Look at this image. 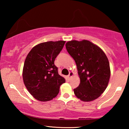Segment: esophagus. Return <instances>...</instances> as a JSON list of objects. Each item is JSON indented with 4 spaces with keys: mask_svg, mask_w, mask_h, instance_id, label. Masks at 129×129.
<instances>
[{
    "mask_svg": "<svg viewBox=\"0 0 129 129\" xmlns=\"http://www.w3.org/2000/svg\"><path fill=\"white\" fill-rule=\"evenodd\" d=\"M73 76V72H70L69 74V75H68V78L69 79L71 78V77Z\"/></svg>",
    "mask_w": 129,
    "mask_h": 129,
    "instance_id": "obj_1",
    "label": "esophagus"
}]
</instances>
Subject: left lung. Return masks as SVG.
<instances>
[{
    "instance_id": "obj_1",
    "label": "left lung",
    "mask_w": 129,
    "mask_h": 129,
    "mask_svg": "<svg viewBox=\"0 0 129 129\" xmlns=\"http://www.w3.org/2000/svg\"><path fill=\"white\" fill-rule=\"evenodd\" d=\"M66 47L75 60L80 79L74 89L77 98L83 102L93 101L104 92L110 77L109 60L99 47L89 40H72Z\"/></svg>"
}]
</instances>
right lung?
Here are the masks:
<instances>
[{"instance_id":"1","label":"right lung","mask_w":129,"mask_h":129,"mask_svg":"<svg viewBox=\"0 0 129 129\" xmlns=\"http://www.w3.org/2000/svg\"><path fill=\"white\" fill-rule=\"evenodd\" d=\"M66 41H49L33 47L28 53L23 69V79L29 93L38 100H52L65 82L58 73L54 60Z\"/></svg>"}]
</instances>
